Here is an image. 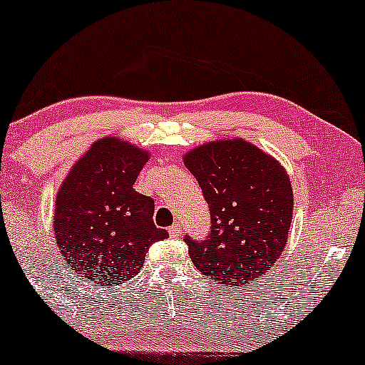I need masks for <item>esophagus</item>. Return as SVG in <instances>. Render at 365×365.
Here are the masks:
<instances>
[{"instance_id":"esophagus-1","label":"esophagus","mask_w":365,"mask_h":365,"mask_svg":"<svg viewBox=\"0 0 365 365\" xmlns=\"http://www.w3.org/2000/svg\"><path fill=\"white\" fill-rule=\"evenodd\" d=\"M168 235H170V238H180V236H182V227H180L178 225H173V226H170V230H168Z\"/></svg>"}]
</instances>
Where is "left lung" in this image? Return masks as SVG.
Wrapping results in <instances>:
<instances>
[{
    "mask_svg": "<svg viewBox=\"0 0 365 365\" xmlns=\"http://www.w3.org/2000/svg\"><path fill=\"white\" fill-rule=\"evenodd\" d=\"M210 210L205 240L185 236L197 270L212 282L245 285L279 260L292 221L291 178L245 139L205 143L183 156Z\"/></svg>",
    "mask_w": 365,
    "mask_h": 365,
    "instance_id": "obj_1",
    "label": "left lung"
}]
</instances>
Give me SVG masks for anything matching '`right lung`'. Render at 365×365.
<instances>
[{
  "mask_svg": "<svg viewBox=\"0 0 365 365\" xmlns=\"http://www.w3.org/2000/svg\"><path fill=\"white\" fill-rule=\"evenodd\" d=\"M149 153L117 138L98 139L74 163L56 197L54 235L61 257L81 277L127 282L155 241V200L134 190Z\"/></svg>",
  "mask_w": 365,
  "mask_h": 365,
  "instance_id": "add662e5",
  "label": "right lung"
}]
</instances>
